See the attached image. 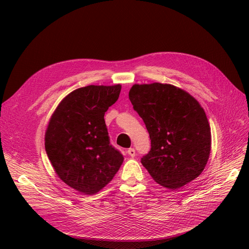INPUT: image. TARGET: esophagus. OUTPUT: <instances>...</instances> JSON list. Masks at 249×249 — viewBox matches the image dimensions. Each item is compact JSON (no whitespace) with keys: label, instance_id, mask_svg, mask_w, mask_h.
Masks as SVG:
<instances>
[{"label":"esophagus","instance_id":"obj_1","mask_svg":"<svg viewBox=\"0 0 249 249\" xmlns=\"http://www.w3.org/2000/svg\"><path fill=\"white\" fill-rule=\"evenodd\" d=\"M126 153H127V155H129V156L132 157V158H134L135 155H136V152H135L134 148H129V149L126 150Z\"/></svg>","mask_w":249,"mask_h":249}]
</instances>
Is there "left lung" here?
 Wrapping results in <instances>:
<instances>
[{"label":"left lung","mask_w":249,"mask_h":249,"mask_svg":"<svg viewBox=\"0 0 249 249\" xmlns=\"http://www.w3.org/2000/svg\"><path fill=\"white\" fill-rule=\"evenodd\" d=\"M134 110L145 124L150 150L141 163L158 184L178 189L205 169L211 129L199 103L170 84H135L129 92Z\"/></svg>","instance_id":"8db88e82"}]
</instances>
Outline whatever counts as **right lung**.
<instances>
[{
	"instance_id": "add662e5",
	"label": "right lung",
	"mask_w": 249,
	"mask_h": 249,
	"mask_svg": "<svg viewBox=\"0 0 249 249\" xmlns=\"http://www.w3.org/2000/svg\"><path fill=\"white\" fill-rule=\"evenodd\" d=\"M122 85H89L59 104L44 138L58 177L77 191L92 195L114 178L124 156L110 144L105 112L117 100Z\"/></svg>"
}]
</instances>
